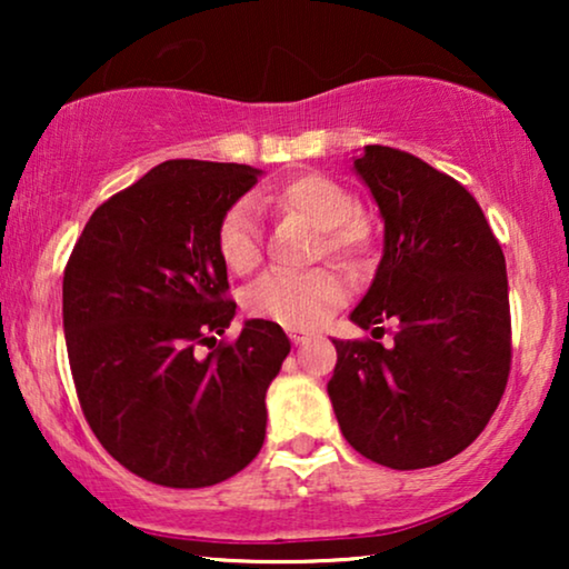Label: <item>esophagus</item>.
I'll use <instances>...</instances> for the list:
<instances>
[{"label":"esophagus","mask_w":569,"mask_h":569,"mask_svg":"<svg viewBox=\"0 0 569 569\" xmlns=\"http://www.w3.org/2000/svg\"><path fill=\"white\" fill-rule=\"evenodd\" d=\"M290 339H292V345L298 347V345H306V341H310V333L302 329H290Z\"/></svg>","instance_id":"esophagus-1"}]
</instances>
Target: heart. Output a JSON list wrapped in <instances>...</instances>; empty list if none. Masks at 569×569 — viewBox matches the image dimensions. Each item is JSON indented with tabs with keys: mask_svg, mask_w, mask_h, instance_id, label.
I'll list each match as a JSON object with an SVG mask.
<instances>
[{
	"mask_svg": "<svg viewBox=\"0 0 569 569\" xmlns=\"http://www.w3.org/2000/svg\"><path fill=\"white\" fill-rule=\"evenodd\" d=\"M259 204L279 214H292L318 230V253L331 256L345 267L365 261L372 246V228L355 212L357 201L339 181L321 173H298L284 178L274 189L259 193ZM217 253L236 274H248L261 261V240L256 212L248 201H236L224 209L217 224ZM345 298V287L329 269L308 274L261 277L246 292L243 306L253 318L274 321L290 329H310L321 323L329 310Z\"/></svg>",
	"mask_w": 569,
	"mask_h": 569,
	"instance_id": "1",
	"label": "heart"
}]
</instances>
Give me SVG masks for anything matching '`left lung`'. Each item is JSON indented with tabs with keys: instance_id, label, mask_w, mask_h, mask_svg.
Listing matches in <instances>:
<instances>
[{
	"instance_id": "8db88e82",
	"label": "left lung",
	"mask_w": 569,
	"mask_h": 569,
	"mask_svg": "<svg viewBox=\"0 0 569 569\" xmlns=\"http://www.w3.org/2000/svg\"><path fill=\"white\" fill-rule=\"evenodd\" d=\"M383 217V259L352 310L393 321V345L341 341L329 399L357 453L388 469L438 466L469 448L505 393V256L477 199L415 154L368 144L352 158Z\"/></svg>"
}]
</instances>
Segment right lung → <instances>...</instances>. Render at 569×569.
Returning <instances> with one entry per match:
<instances>
[{"label": "right lung", "mask_w": 569, "mask_h": 569, "mask_svg": "<svg viewBox=\"0 0 569 569\" xmlns=\"http://www.w3.org/2000/svg\"><path fill=\"white\" fill-rule=\"evenodd\" d=\"M238 162L168 160L103 201L64 269V337L77 399L108 453L173 489L246 469L267 435V388L290 339L232 318L217 224L259 181Z\"/></svg>", "instance_id": "add662e5"}]
</instances>
